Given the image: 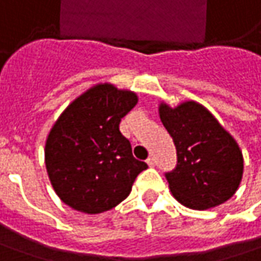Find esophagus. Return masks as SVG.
Returning a JSON list of instances; mask_svg holds the SVG:
<instances>
[{"label": "esophagus", "instance_id": "obj_1", "mask_svg": "<svg viewBox=\"0 0 261 261\" xmlns=\"http://www.w3.org/2000/svg\"><path fill=\"white\" fill-rule=\"evenodd\" d=\"M146 164H148L149 167H155V164H156V162H155V159L152 158V156H149V158L146 159Z\"/></svg>", "mask_w": 261, "mask_h": 261}]
</instances>
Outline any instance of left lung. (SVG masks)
Masks as SVG:
<instances>
[{"label":"left lung","mask_w":261,"mask_h":261,"mask_svg":"<svg viewBox=\"0 0 261 261\" xmlns=\"http://www.w3.org/2000/svg\"><path fill=\"white\" fill-rule=\"evenodd\" d=\"M159 118L176 148L178 164L167 172L174 198L192 210L217 207L236 194L243 178L239 143L202 105H159Z\"/></svg>","instance_id":"left-lung-1"}]
</instances>
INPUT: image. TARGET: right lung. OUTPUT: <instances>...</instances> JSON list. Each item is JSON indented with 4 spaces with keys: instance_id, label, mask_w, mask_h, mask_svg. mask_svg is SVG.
<instances>
[{
    "instance_id": "obj_1",
    "label": "right lung",
    "mask_w": 261,
    "mask_h": 261,
    "mask_svg": "<svg viewBox=\"0 0 261 261\" xmlns=\"http://www.w3.org/2000/svg\"><path fill=\"white\" fill-rule=\"evenodd\" d=\"M138 96L110 83L80 94L56 120L45 141V168L64 204L86 214L112 210L130 194L148 165L134 158L119 123Z\"/></svg>"
}]
</instances>
